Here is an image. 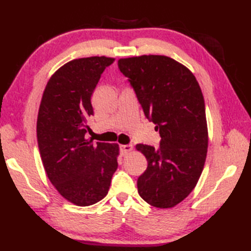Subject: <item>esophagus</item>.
<instances>
[{
    "label": "esophagus",
    "mask_w": 251,
    "mask_h": 251,
    "mask_svg": "<svg viewBox=\"0 0 251 251\" xmlns=\"http://www.w3.org/2000/svg\"><path fill=\"white\" fill-rule=\"evenodd\" d=\"M131 150H132L131 145H122V146H120V151H121L122 155H126V154L130 152Z\"/></svg>",
    "instance_id": "34e87169"
}]
</instances>
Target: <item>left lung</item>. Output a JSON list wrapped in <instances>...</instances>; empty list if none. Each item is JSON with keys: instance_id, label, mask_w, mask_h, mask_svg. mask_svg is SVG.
Listing matches in <instances>:
<instances>
[{"instance_id": "left-lung-1", "label": "left lung", "mask_w": 251, "mask_h": 251, "mask_svg": "<svg viewBox=\"0 0 251 251\" xmlns=\"http://www.w3.org/2000/svg\"><path fill=\"white\" fill-rule=\"evenodd\" d=\"M117 65L162 138L157 149L136 146L148 161L146 172L137 181L138 192L154 207H174L195 188L207 155L201 87L188 68L166 56L124 58Z\"/></svg>"}]
</instances>
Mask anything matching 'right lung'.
<instances>
[{
	"mask_svg": "<svg viewBox=\"0 0 251 251\" xmlns=\"http://www.w3.org/2000/svg\"><path fill=\"white\" fill-rule=\"evenodd\" d=\"M113 58L88 57L62 66L47 83L36 123L37 145L52 185L77 206L108 194L117 168L119 145L86 139L94 115L92 95Z\"/></svg>",
	"mask_w": 251,
	"mask_h": 251,
	"instance_id": "1",
	"label": "right lung"
}]
</instances>
